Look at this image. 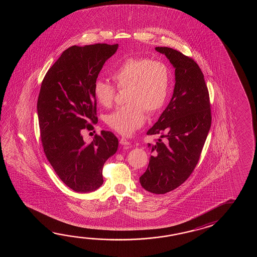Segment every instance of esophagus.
<instances>
[{"mask_svg":"<svg viewBox=\"0 0 257 257\" xmlns=\"http://www.w3.org/2000/svg\"><path fill=\"white\" fill-rule=\"evenodd\" d=\"M119 143L121 145H130L131 144V142H128L126 138H121L119 140Z\"/></svg>","mask_w":257,"mask_h":257,"instance_id":"esophagus-1","label":"esophagus"}]
</instances>
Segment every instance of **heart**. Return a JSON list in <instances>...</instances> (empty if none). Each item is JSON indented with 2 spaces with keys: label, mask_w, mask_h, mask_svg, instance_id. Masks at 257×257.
<instances>
[{
  "label": "heart",
  "mask_w": 257,
  "mask_h": 257,
  "mask_svg": "<svg viewBox=\"0 0 257 257\" xmlns=\"http://www.w3.org/2000/svg\"><path fill=\"white\" fill-rule=\"evenodd\" d=\"M111 78L119 89H127V104L117 107L104 116L111 130L122 135H131L140 128L150 114L164 107L169 96L171 72L168 66L149 58H128L110 71ZM115 86L103 80L93 84V94L100 105L108 107L115 100Z\"/></svg>",
  "instance_id": "obj_1"
}]
</instances>
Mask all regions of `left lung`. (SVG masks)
Returning <instances> with one entry per match:
<instances>
[{"instance_id":"left-lung-1","label":"left lung","mask_w":257,"mask_h":257,"mask_svg":"<svg viewBox=\"0 0 257 257\" xmlns=\"http://www.w3.org/2000/svg\"><path fill=\"white\" fill-rule=\"evenodd\" d=\"M175 68V84L169 104L148 135H160L147 170L140 177L142 187L165 194L190 176L200 158L211 126L209 94L203 72L195 60L174 49L156 47Z\"/></svg>"}]
</instances>
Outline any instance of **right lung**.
Here are the masks:
<instances>
[{
    "label": "right lung",
    "instance_id": "right-lung-1",
    "mask_svg": "<svg viewBox=\"0 0 257 257\" xmlns=\"http://www.w3.org/2000/svg\"><path fill=\"white\" fill-rule=\"evenodd\" d=\"M118 45L94 44L66 49L44 77L38 99L44 153L55 173L73 191L87 193L103 185V166L118 147L110 131L83 141L82 131L96 121L93 84Z\"/></svg>",
    "mask_w": 257,
    "mask_h": 257
}]
</instances>
